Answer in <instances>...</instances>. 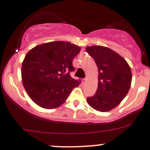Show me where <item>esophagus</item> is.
Here are the masks:
<instances>
[{"mask_svg": "<svg viewBox=\"0 0 150 150\" xmlns=\"http://www.w3.org/2000/svg\"><path fill=\"white\" fill-rule=\"evenodd\" d=\"M86 79H82V83H83V84H85V83H86Z\"/></svg>", "mask_w": 150, "mask_h": 150, "instance_id": "1", "label": "esophagus"}]
</instances>
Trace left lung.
Returning a JSON list of instances; mask_svg holds the SVG:
<instances>
[{"label": "left lung", "instance_id": "left-lung-1", "mask_svg": "<svg viewBox=\"0 0 150 150\" xmlns=\"http://www.w3.org/2000/svg\"><path fill=\"white\" fill-rule=\"evenodd\" d=\"M98 69V86L94 96L87 98L93 109L107 112L120 104L129 91L132 71L127 62L110 49L102 46L86 47Z\"/></svg>", "mask_w": 150, "mask_h": 150}]
</instances>
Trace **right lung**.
Masks as SVG:
<instances>
[{
  "mask_svg": "<svg viewBox=\"0 0 150 150\" xmlns=\"http://www.w3.org/2000/svg\"><path fill=\"white\" fill-rule=\"evenodd\" d=\"M80 47L70 42L38 45L26 54L22 65V84L30 98L45 109L63 104L79 81L73 79V59Z\"/></svg>",
  "mask_w": 150,
  "mask_h": 150,
  "instance_id": "obj_1",
  "label": "right lung"
}]
</instances>
